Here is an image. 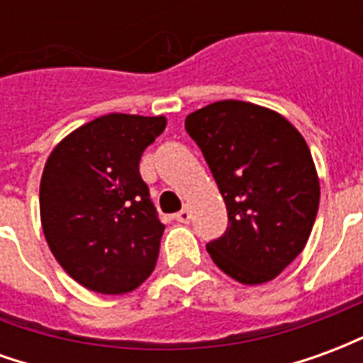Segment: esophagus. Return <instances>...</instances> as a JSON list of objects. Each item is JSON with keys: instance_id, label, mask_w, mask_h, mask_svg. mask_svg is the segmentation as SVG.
I'll return each instance as SVG.
<instances>
[{"instance_id": "obj_1", "label": "esophagus", "mask_w": 363, "mask_h": 363, "mask_svg": "<svg viewBox=\"0 0 363 363\" xmlns=\"http://www.w3.org/2000/svg\"><path fill=\"white\" fill-rule=\"evenodd\" d=\"M174 218H177V221H181V223H189L190 218H192V216H190V210H189V208H182L181 212L177 213Z\"/></svg>"}]
</instances>
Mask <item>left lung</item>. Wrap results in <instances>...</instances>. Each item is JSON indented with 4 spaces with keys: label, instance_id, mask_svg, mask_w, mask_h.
Masks as SVG:
<instances>
[{
    "label": "left lung",
    "instance_id": "left-lung-1",
    "mask_svg": "<svg viewBox=\"0 0 363 363\" xmlns=\"http://www.w3.org/2000/svg\"><path fill=\"white\" fill-rule=\"evenodd\" d=\"M184 126L228 206V231L206 245L216 267L245 286L274 280L305 249L319 210L303 135L280 112L233 99L190 112Z\"/></svg>",
    "mask_w": 363,
    "mask_h": 363
}]
</instances>
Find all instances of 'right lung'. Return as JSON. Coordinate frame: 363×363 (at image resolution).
<instances>
[{"label": "right lung", "instance_id": "obj_1", "mask_svg": "<svg viewBox=\"0 0 363 363\" xmlns=\"http://www.w3.org/2000/svg\"><path fill=\"white\" fill-rule=\"evenodd\" d=\"M165 126V116L104 114L67 134L46 159L44 237L83 288L120 296L153 272L165 225L142 181L140 159Z\"/></svg>", "mask_w": 363, "mask_h": 363}]
</instances>
